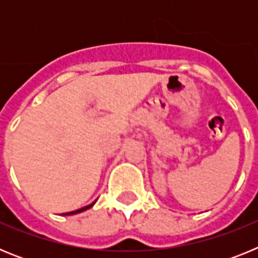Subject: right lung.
<instances>
[{
    "instance_id": "add662e5",
    "label": "right lung",
    "mask_w": 258,
    "mask_h": 258,
    "mask_svg": "<svg viewBox=\"0 0 258 258\" xmlns=\"http://www.w3.org/2000/svg\"><path fill=\"white\" fill-rule=\"evenodd\" d=\"M95 204V202L94 203H92V204H89V206H86V207H84V208H80V209H77V211H74V212H68V213H64L66 216H71V214H76V213H81V212H84V211H86V209H89V208H92L93 206H94Z\"/></svg>"
}]
</instances>
